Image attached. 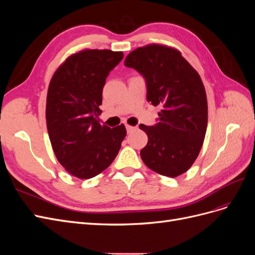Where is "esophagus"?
Wrapping results in <instances>:
<instances>
[{"label":"esophagus","mask_w":255,"mask_h":255,"mask_svg":"<svg viewBox=\"0 0 255 255\" xmlns=\"http://www.w3.org/2000/svg\"><path fill=\"white\" fill-rule=\"evenodd\" d=\"M126 128H127V130H128V133H130V132H133L134 129H136L137 128L136 127H132V126H128V125H127L126 126Z\"/></svg>","instance_id":"esophagus-1"}]
</instances>
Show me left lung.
<instances>
[{
  "instance_id": "obj_1",
  "label": "left lung",
  "mask_w": 255,
  "mask_h": 255,
  "mask_svg": "<svg viewBox=\"0 0 255 255\" xmlns=\"http://www.w3.org/2000/svg\"><path fill=\"white\" fill-rule=\"evenodd\" d=\"M146 81V100L160 106L159 122L140 125L148 143L140 151L145 166L161 175L176 177L195 163L207 127V99L199 73L179 50L151 43L126 58Z\"/></svg>"
}]
</instances>
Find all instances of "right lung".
I'll use <instances>...</instances> for the list:
<instances>
[{
  "instance_id": "1",
  "label": "right lung",
  "mask_w": 255,
  "mask_h": 255,
  "mask_svg": "<svg viewBox=\"0 0 255 255\" xmlns=\"http://www.w3.org/2000/svg\"><path fill=\"white\" fill-rule=\"evenodd\" d=\"M122 58L121 51L84 49L68 56L49 84L45 119L52 148L66 171L81 180L105 170L127 136L125 125L111 128L97 119L107 75Z\"/></svg>"
}]
</instances>
